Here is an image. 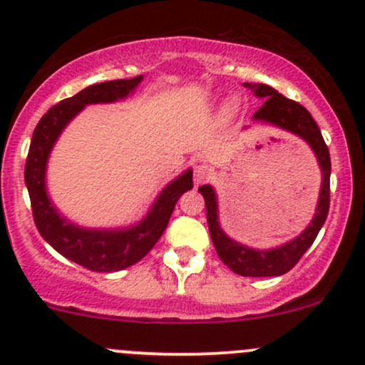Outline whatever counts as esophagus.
Masks as SVG:
<instances>
[{"mask_svg": "<svg viewBox=\"0 0 365 365\" xmlns=\"http://www.w3.org/2000/svg\"><path fill=\"white\" fill-rule=\"evenodd\" d=\"M210 178V168L206 164H197L194 168V182L203 183Z\"/></svg>", "mask_w": 365, "mask_h": 365, "instance_id": "34e87169", "label": "esophagus"}]
</instances>
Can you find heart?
<instances>
[{
	"label": "heart",
	"mask_w": 365,
	"mask_h": 365,
	"mask_svg": "<svg viewBox=\"0 0 365 365\" xmlns=\"http://www.w3.org/2000/svg\"><path fill=\"white\" fill-rule=\"evenodd\" d=\"M235 111H237V104H235V102H231V104L226 108V114H227V116H231V114H233Z\"/></svg>",
	"instance_id": "heart-1"
}]
</instances>
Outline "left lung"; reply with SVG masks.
Listing matches in <instances>:
<instances>
[{"instance_id":"left-lung-1","label":"left lung","mask_w":365,"mask_h":365,"mask_svg":"<svg viewBox=\"0 0 365 365\" xmlns=\"http://www.w3.org/2000/svg\"><path fill=\"white\" fill-rule=\"evenodd\" d=\"M244 86L252 90L257 98H264L263 106L254 113L252 121L274 125L304 139L314 152L323 175L318 205H316V213L311 224L293 240L274 249H264V251L247 247L227 237L219 222V203H217L215 189L212 185L200 187L201 196L205 197L210 237L222 263L227 264L235 274L244 275V277H277L295 267L325 224L330 206V153L323 141L322 130L304 106L289 101L268 84L244 83Z\"/></svg>"}]
</instances>
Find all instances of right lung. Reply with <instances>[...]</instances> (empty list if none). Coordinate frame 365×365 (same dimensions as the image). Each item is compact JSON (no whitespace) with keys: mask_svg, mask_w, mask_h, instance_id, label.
Returning a JSON list of instances; mask_svg holds the SVG:
<instances>
[{"mask_svg":"<svg viewBox=\"0 0 365 365\" xmlns=\"http://www.w3.org/2000/svg\"><path fill=\"white\" fill-rule=\"evenodd\" d=\"M143 76L91 84L73 97L53 106L33 130L24 182L31 200L33 219L43 240L73 263L93 272H118L132 267L152 251L168 227L169 217L183 192L192 189V169H187L162 189L145 219L127 227H83L61 215L46 187L47 160L70 121L90 104H111L134 93Z\"/></svg>","mask_w":365,"mask_h":365,"instance_id":"obj_1","label":"right lung"}]
</instances>
